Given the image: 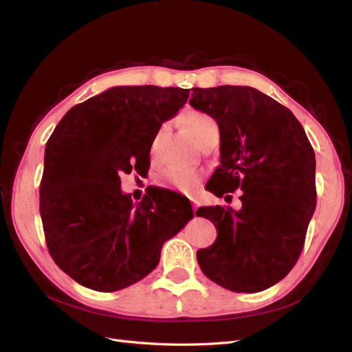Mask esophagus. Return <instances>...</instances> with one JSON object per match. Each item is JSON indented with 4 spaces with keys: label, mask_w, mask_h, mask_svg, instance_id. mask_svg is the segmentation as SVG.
<instances>
[{
    "label": "esophagus",
    "mask_w": 352,
    "mask_h": 352,
    "mask_svg": "<svg viewBox=\"0 0 352 352\" xmlns=\"http://www.w3.org/2000/svg\"><path fill=\"white\" fill-rule=\"evenodd\" d=\"M190 199V202H192V210H193V212H195L197 211V208H198V201L195 199V198H189Z\"/></svg>",
    "instance_id": "obj_1"
}]
</instances>
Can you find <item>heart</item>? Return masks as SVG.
Wrapping results in <instances>:
<instances>
[{
	"label": "heart",
	"mask_w": 352,
	"mask_h": 352,
	"mask_svg": "<svg viewBox=\"0 0 352 352\" xmlns=\"http://www.w3.org/2000/svg\"><path fill=\"white\" fill-rule=\"evenodd\" d=\"M182 125L185 126L188 134L193 138L198 145H205L210 141L218 138V124L217 120L205 112L195 111V109H189L184 113L180 119ZM160 137V135H159ZM157 137L151 145V157L155 155L157 150ZM204 179V173L198 168H184V167H167L157 175L155 180L159 185L173 188L179 192L190 193L195 190Z\"/></svg>",
	"instance_id": "heart-1"
}]
</instances>
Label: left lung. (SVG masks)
I'll use <instances>...</instances> for the list:
<instances>
[{"mask_svg":"<svg viewBox=\"0 0 352 352\" xmlns=\"http://www.w3.org/2000/svg\"><path fill=\"white\" fill-rule=\"evenodd\" d=\"M190 106L220 129V167L207 185L226 199L241 190V208L201 207L217 228L197 259L211 281L234 293H258L293 270L316 208V159L293 112L248 86L192 89ZM213 184H210V180Z\"/></svg>","mask_w":352,"mask_h":352,"instance_id":"8db88e82","label":"left lung"}]
</instances>
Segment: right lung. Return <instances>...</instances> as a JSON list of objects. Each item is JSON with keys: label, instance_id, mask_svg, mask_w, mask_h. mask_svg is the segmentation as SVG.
Listing matches in <instances>:
<instances>
[{"label": "right lung", "instance_id": "obj_1", "mask_svg": "<svg viewBox=\"0 0 352 352\" xmlns=\"http://www.w3.org/2000/svg\"><path fill=\"white\" fill-rule=\"evenodd\" d=\"M188 98L179 87L109 89L71 107L47 140L39 189L46 246L78 284L111 293L138 283L193 217L182 198L148 193L134 204L119 177L148 170L157 132Z\"/></svg>", "mask_w": 352, "mask_h": 352}]
</instances>
